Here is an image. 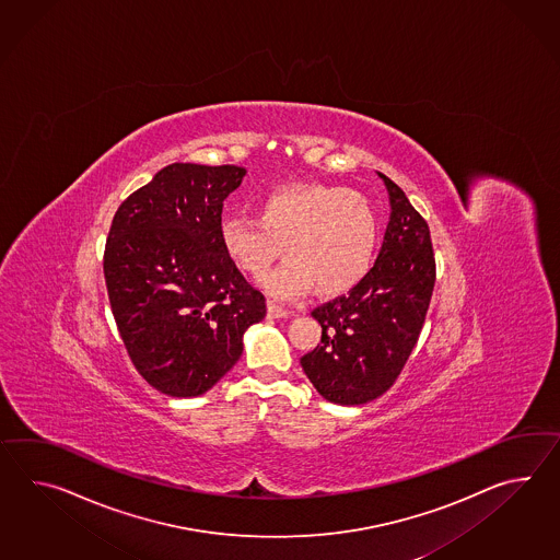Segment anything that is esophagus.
I'll return each instance as SVG.
<instances>
[{"instance_id":"esophagus-1","label":"esophagus","mask_w":560,"mask_h":560,"mask_svg":"<svg viewBox=\"0 0 560 560\" xmlns=\"http://www.w3.org/2000/svg\"><path fill=\"white\" fill-rule=\"evenodd\" d=\"M267 315H269V317H275V319H279V317H289L291 312L285 310V307H281V305H277L275 301H267Z\"/></svg>"}]
</instances>
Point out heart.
<instances>
[{
    "mask_svg": "<svg viewBox=\"0 0 560 560\" xmlns=\"http://www.w3.org/2000/svg\"><path fill=\"white\" fill-rule=\"evenodd\" d=\"M219 232L229 259L253 277L287 253L289 260L262 279L279 300H295L312 287L322 298L352 291L370 273L378 246L369 198L326 184L273 190L260 200L257 219L224 217Z\"/></svg>",
    "mask_w": 560,
    "mask_h": 560,
    "instance_id": "obj_1",
    "label": "heart"
}]
</instances>
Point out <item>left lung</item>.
Masks as SVG:
<instances>
[{
	"label": "left lung",
	"mask_w": 560,
	"mask_h": 560,
	"mask_svg": "<svg viewBox=\"0 0 560 560\" xmlns=\"http://www.w3.org/2000/svg\"><path fill=\"white\" fill-rule=\"evenodd\" d=\"M381 178L393 210L381 255L360 285L315 307L322 341L301 355L315 390L336 405H364L395 384L435 287L429 224L393 179Z\"/></svg>",
	"instance_id": "1"
}]
</instances>
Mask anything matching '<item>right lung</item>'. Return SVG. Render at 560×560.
I'll use <instances>...</instances> for the list:
<instances>
[{
  "mask_svg": "<svg viewBox=\"0 0 560 560\" xmlns=\"http://www.w3.org/2000/svg\"><path fill=\"white\" fill-rule=\"evenodd\" d=\"M241 165L172 164L127 196L110 222L103 271L137 372L170 396L205 395L267 314L220 243L222 202Z\"/></svg>",
  "mask_w": 560,
  "mask_h": 560,
  "instance_id": "1",
  "label": "right lung"
}]
</instances>
